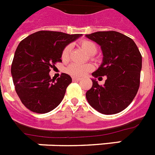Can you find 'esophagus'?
Segmentation results:
<instances>
[{
	"label": "esophagus",
	"mask_w": 155,
	"mask_h": 155,
	"mask_svg": "<svg viewBox=\"0 0 155 155\" xmlns=\"http://www.w3.org/2000/svg\"><path fill=\"white\" fill-rule=\"evenodd\" d=\"M73 81H81V78H73Z\"/></svg>",
	"instance_id": "obj_1"
}]
</instances>
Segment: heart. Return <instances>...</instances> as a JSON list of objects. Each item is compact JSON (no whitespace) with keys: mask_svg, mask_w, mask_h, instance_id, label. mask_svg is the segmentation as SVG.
Instances as JSON below:
<instances>
[{"mask_svg":"<svg viewBox=\"0 0 155 155\" xmlns=\"http://www.w3.org/2000/svg\"><path fill=\"white\" fill-rule=\"evenodd\" d=\"M80 46L81 49L85 50L89 55L94 56L97 51V47L94 42L89 40H82L80 41ZM70 54H71V46L67 45L64 48L61 53V58L63 61H68L70 59ZM94 67L90 64H84L80 65L77 63H73L67 67V73L71 76L76 77V78H81L87 74L89 72L93 70Z\"/></svg>","mask_w":155,"mask_h":155,"instance_id":"1","label":"heart"}]
</instances>
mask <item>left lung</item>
Masks as SVG:
<instances>
[{
  "mask_svg": "<svg viewBox=\"0 0 155 155\" xmlns=\"http://www.w3.org/2000/svg\"><path fill=\"white\" fill-rule=\"evenodd\" d=\"M85 37L101 46L102 62L92 74L93 85L85 94L93 108L103 114H114L131 103L140 84L142 55L135 42L116 31L96 32ZM106 76L104 86L95 79Z\"/></svg>",
  "mask_w": 155,
  "mask_h": 155,
  "instance_id": "8db88e82",
  "label": "left lung"
}]
</instances>
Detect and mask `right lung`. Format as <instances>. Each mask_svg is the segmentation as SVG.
<instances>
[{
  "label": "right lung",
  "instance_id": "1",
  "mask_svg": "<svg viewBox=\"0 0 155 155\" xmlns=\"http://www.w3.org/2000/svg\"><path fill=\"white\" fill-rule=\"evenodd\" d=\"M81 36L38 31L19 43L11 74L18 97L29 110L45 114L62 101L66 88L72 82L71 77L62 74L55 81L49 76L50 68L61 61L64 48Z\"/></svg>",
  "mask_w": 155,
  "mask_h": 155
}]
</instances>
